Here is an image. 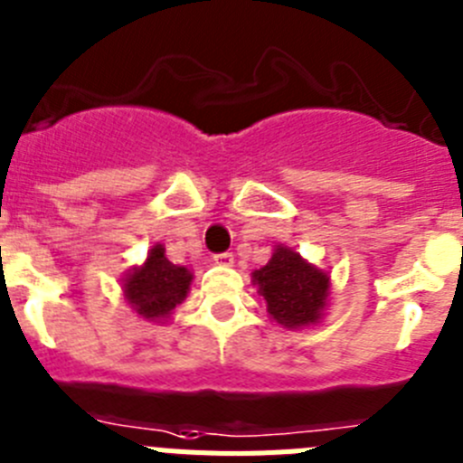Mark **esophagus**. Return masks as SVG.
Listing matches in <instances>:
<instances>
[{
    "mask_svg": "<svg viewBox=\"0 0 463 463\" xmlns=\"http://www.w3.org/2000/svg\"><path fill=\"white\" fill-rule=\"evenodd\" d=\"M214 262H216V265H222V268H231V265H232V253H216Z\"/></svg>",
    "mask_w": 463,
    "mask_h": 463,
    "instance_id": "34e87169",
    "label": "esophagus"
}]
</instances>
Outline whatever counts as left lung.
<instances>
[{"label":"left lung","instance_id":"obj_1","mask_svg":"<svg viewBox=\"0 0 463 463\" xmlns=\"http://www.w3.org/2000/svg\"><path fill=\"white\" fill-rule=\"evenodd\" d=\"M251 281L268 304L269 318L286 330L323 323L330 307V272L302 258L295 249L277 244L268 265L253 269Z\"/></svg>","mask_w":463,"mask_h":463}]
</instances>
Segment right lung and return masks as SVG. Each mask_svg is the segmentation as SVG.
<instances>
[{
	"label": "right lung",
	"mask_w": 463,
	"mask_h": 463,
	"mask_svg": "<svg viewBox=\"0 0 463 463\" xmlns=\"http://www.w3.org/2000/svg\"><path fill=\"white\" fill-rule=\"evenodd\" d=\"M194 272L186 265H175L165 258L164 244H154L140 265H133L122 277L124 299L149 323H165L177 304L186 299Z\"/></svg>",
	"instance_id": "obj_1"
}]
</instances>
